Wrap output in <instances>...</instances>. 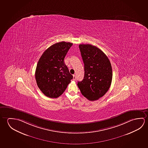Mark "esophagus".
<instances>
[{
  "label": "esophagus",
  "mask_w": 148,
  "mask_h": 148,
  "mask_svg": "<svg viewBox=\"0 0 148 148\" xmlns=\"http://www.w3.org/2000/svg\"><path fill=\"white\" fill-rule=\"evenodd\" d=\"M76 75H73V80H76Z\"/></svg>",
  "instance_id": "34e87169"
}]
</instances>
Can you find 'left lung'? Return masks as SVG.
<instances>
[{"label":"left lung","instance_id":"1","mask_svg":"<svg viewBox=\"0 0 148 148\" xmlns=\"http://www.w3.org/2000/svg\"><path fill=\"white\" fill-rule=\"evenodd\" d=\"M84 63L85 75L78 82L80 92L90 101L102 97L112 84V71L109 59L103 51L91 44L79 45Z\"/></svg>","mask_w":148,"mask_h":148}]
</instances>
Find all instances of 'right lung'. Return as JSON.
Returning a JSON list of instances; mask_svg holds the SVG:
<instances>
[{
    "label": "right lung",
    "mask_w": 148,
    "mask_h": 148,
    "mask_svg": "<svg viewBox=\"0 0 148 148\" xmlns=\"http://www.w3.org/2000/svg\"><path fill=\"white\" fill-rule=\"evenodd\" d=\"M73 43L61 42L50 46L42 55L36 66L35 77L44 95L57 98L64 92L73 79L64 62Z\"/></svg>",
    "instance_id": "1"
}]
</instances>
